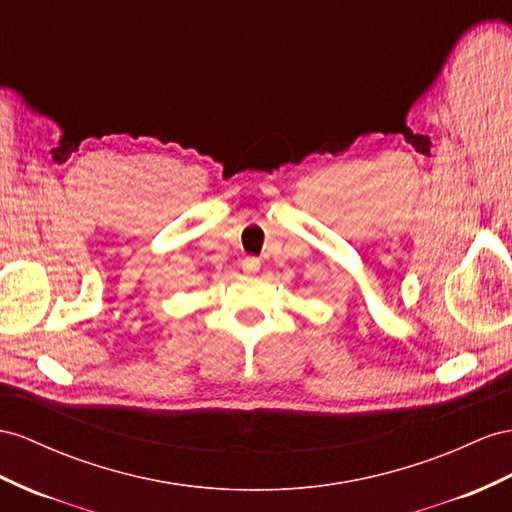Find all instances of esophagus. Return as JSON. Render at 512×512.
Returning <instances> with one entry per match:
<instances>
[{
    "instance_id": "1",
    "label": "esophagus",
    "mask_w": 512,
    "mask_h": 512,
    "mask_svg": "<svg viewBox=\"0 0 512 512\" xmlns=\"http://www.w3.org/2000/svg\"><path fill=\"white\" fill-rule=\"evenodd\" d=\"M259 268H261V264H259V259H255V257H248V259L242 261V270L244 272H257Z\"/></svg>"
}]
</instances>
